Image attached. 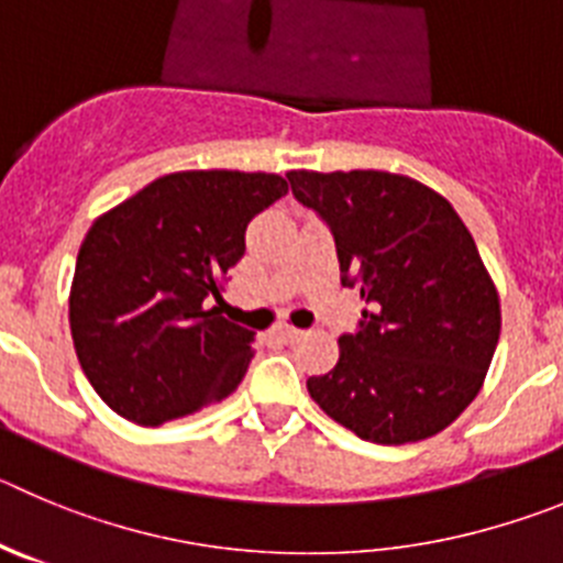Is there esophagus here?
Segmentation results:
<instances>
[{
    "label": "esophagus",
    "instance_id": "obj_1",
    "mask_svg": "<svg viewBox=\"0 0 563 563\" xmlns=\"http://www.w3.org/2000/svg\"><path fill=\"white\" fill-rule=\"evenodd\" d=\"M301 329H296V327H290V323H278L276 329H273V338L276 340H282V343H292V340H298L301 338Z\"/></svg>",
    "mask_w": 563,
    "mask_h": 563
}]
</instances>
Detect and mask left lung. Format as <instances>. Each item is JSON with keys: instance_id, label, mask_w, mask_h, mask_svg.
Returning a JSON list of instances; mask_svg holds the SVG:
<instances>
[{"instance_id": "8db88e82", "label": "left lung", "mask_w": 563, "mask_h": 563, "mask_svg": "<svg viewBox=\"0 0 563 563\" xmlns=\"http://www.w3.org/2000/svg\"><path fill=\"white\" fill-rule=\"evenodd\" d=\"M292 195L334 236L343 287L365 301L329 374L309 376L327 416L371 443L424 441L481 394L499 340V296L446 198L379 169H292Z\"/></svg>"}]
</instances>
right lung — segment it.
Instances as JSON below:
<instances>
[{"instance_id": "obj_1", "label": "right lung", "mask_w": 563, "mask_h": 563, "mask_svg": "<svg viewBox=\"0 0 563 563\" xmlns=\"http://www.w3.org/2000/svg\"><path fill=\"white\" fill-rule=\"evenodd\" d=\"M287 195L273 173L162 175L95 220L80 245L69 327L82 374L142 427L234 394L254 332L209 307L245 254L247 223Z\"/></svg>"}]
</instances>
